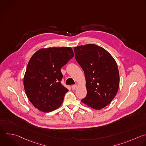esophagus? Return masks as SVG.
I'll return each mask as SVG.
<instances>
[{"mask_svg":"<svg viewBox=\"0 0 146 146\" xmlns=\"http://www.w3.org/2000/svg\"><path fill=\"white\" fill-rule=\"evenodd\" d=\"M77 88H78V85H77V84H76V85H73V86H71V88H72L73 90H76Z\"/></svg>","mask_w":146,"mask_h":146,"instance_id":"obj_1","label":"esophagus"}]
</instances>
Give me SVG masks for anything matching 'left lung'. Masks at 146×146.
I'll return each instance as SVG.
<instances>
[{"label": "left lung", "instance_id": "8db88e82", "mask_svg": "<svg viewBox=\"0 0 146 146\" xmlns=\"http://www.w3.org/2000/svg\"><path fill=\"white\" fill-rule=\"evenodd\" d=\"M75 58L84 72L87 95L82 102L100 110L116 96L119 86L117 65L111 55L94 44L74 48Z\"/></svg>", "mask_w": 146, "mask_h": 146}]
</instances>
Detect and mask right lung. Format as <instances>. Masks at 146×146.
I'll return each mask as SVG.
<instances>
[{
    "label": "right lung",
    "instance_id": "obj_1",
    "mask_svg": "<svg viewBox=\"0 0 146 146\" xmlns=\"http://www.w3.org/2000/svg\"><path fill=\"white\" fill-rule=\"evenodd\" d=\"M71 47L41 48L31 58L23 84L27 96L34 106L44 112L55 110L63 103L68 90L61 80V68L74 57Z\"/></svg>",
    "mask_w": 146,
    "mask_h": 146
}]
</instances>
